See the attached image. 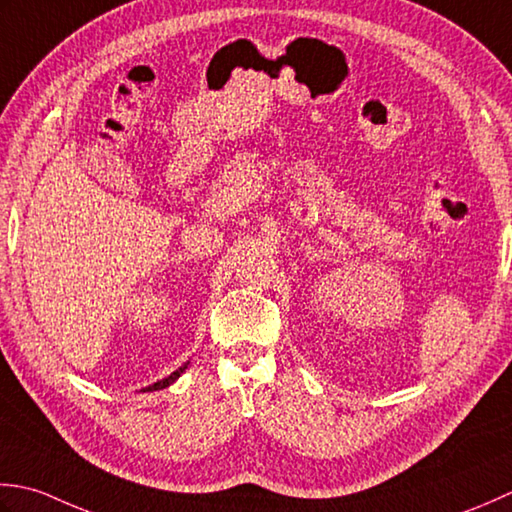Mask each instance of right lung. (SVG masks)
<instances>
[{
    "instance_id": "right-lung-1",
    "label": "right lung",
    "mask_w": 512,
    "mask_h": 512,
    "mask_svg": "<svg viewBox=\"0 0 512 512\" xmlns=\"http://www.w3.org/2000/svg\"><path fill=\"white\" fill-rule=\"evenodd\" d=\"M187 364H190V362H185L183 364V367H179V369H176L174 373H170L168 375V378H163V380H159V382H154L152 384V387H148V389H143V391H159V389H165V387H170V384L176 380V378H179V375L187 369Z\"/></svg>"
}]
</instances>
